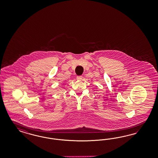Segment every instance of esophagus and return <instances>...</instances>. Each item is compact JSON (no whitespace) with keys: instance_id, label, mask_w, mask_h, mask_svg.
I'll list each match as a JSON object with an SVG mask.
<instances>
[{"instance_id":"1","label":"esophagus","mask_w":158,"mask_h":158,"mask_svg":"<svg viewBox=\"0 0 158 158\" xmlns=\"http://www.w3.org/2000/svg\"><path fill=\"white\" fill-rule=\"evenodd\" d=\"M82 76H77V80H81L82 79Z\"/></svg>"}]
</instances>
